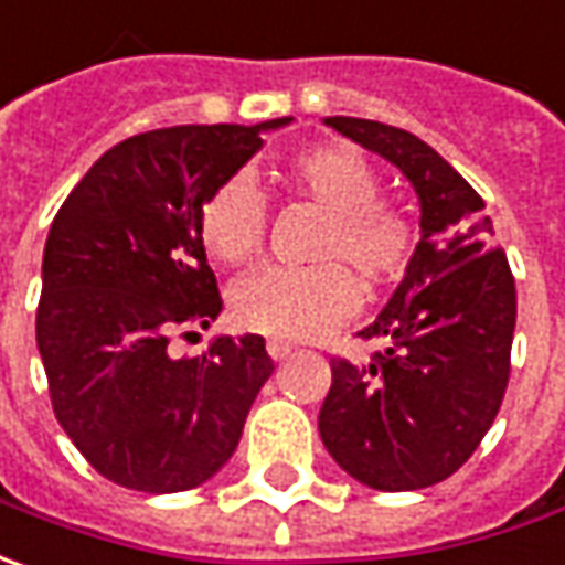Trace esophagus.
I'll return each instance as SVG.
<instances>
[{
	"label": "esophagus",
	"mask_w": 565,
	"mask_h": 565,
	"mask_svg": "<svg viewBox=\"0 0 565 565\" xmlns=\"http://www.w3.org/2000/svg\"><path fill=\"white\" fill-rule=\"evenodd\" d=\"M265 350H268V356H271L275 362L287 360V356L294 353V347H290V343H281V341H268V347H265Z\"/></svg>",
	"instance_id": "obj_1"
}]
</instances>
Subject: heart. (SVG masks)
<instances>
[{
    "mask_svg": "<svg viewBox=\"0 0 565 565\" xmlns=\"http://www.w3.org/2000/svg\"><path fill=\"white\" fill-rule=\"evenodd\" d=\"M297 196L324 209L312 246V268H259L231 297L234 321L275 341H312L338 328L360 306V287L397 284L416 246L413 222L379 200V174L356 149L328 143L297 152L281 171ZM265 234V205L256 184L234 174L200 209L203 246L224 265L249 263ZM350 267L349 273L345 268Z\"/></svg>",
    "mask_w": 565,
    "mask_h": 565,
    "instance_id": "1",
    "label": "heart"
}]
</instances>
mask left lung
<instances>
[{"label": "left lung", "mask_w": 565, "mask_h": 565, "mask_svg": "<svg viewBox=\"0 0 565 565\" xmlns=\"http://www.w3.org/2000/svg\"><path fill=\"white\" fill-rule=\"evenodd\" d=\"M324 125L381 156L418 196L409 268L362 341L369 365L331 360L319 435L347 476L375 491H418L476 454L510 381L515 284L484 200L416 134L365 118Z\"/></svg>", "instance_id": "1"}]
</instances>
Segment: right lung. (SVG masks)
Segmentation results:
<instances>
[{
  "instance_id": "1",
  "label": "right lung",
  "mask_w": 565,
  "mask_h": 565,
  "mask_svg": "<svg viewBox=\"0 0 565 565\" xmlns=\"http://www.w3.org/2000/svg\"><path fill=\"white\" fill-rule=\"evenodd\" d=\"M290 121L137 134L99 156L52 222L36 309L52 409L121 488L174 494L209 481L275 372L259 334L215 338L186 360L168 343L222 312L200 209L263 149V134Z\"/></svg>"
}]
</instances>
